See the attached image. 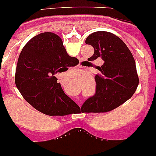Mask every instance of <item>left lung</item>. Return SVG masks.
I'll use <instances>...</instances> for the list:
<instances>
[{
  "mask_svg": "<svg viewBox=\"0 0 156 156\" xmlns=\"http://www.w3.org/2000/svg\"><path fill=\"white\" fill-rule=\"evenodd\" d=\"M86 44L94 49L90 61L101 58L104 64L95 75L96 92L83 104L86 112H107L118 107L135 93L139 84L136 62L124 42L106 31L91 33Z\"/></svg>",
  "mask_w": 156,
  "mask_h": 156,
  "instance_id": "obj_1",
  "label": "left lung"
}]
</instances>
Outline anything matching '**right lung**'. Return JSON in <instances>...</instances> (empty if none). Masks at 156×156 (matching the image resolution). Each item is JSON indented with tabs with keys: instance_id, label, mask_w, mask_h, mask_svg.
<instances>
[{
	"instance_id": "add662e5",
	"label": "right lung",
	"mask_w": 156,
	"mask_h": 156,
	"mask_svg": "<svg viewBox=\"0 0 156 156\" xmlns=\"http://www.w3.org/2000/svg\"><path fill=\"white\" fill-rule=\"evenodd\" d=\"M75 57L69 55L58 35L50 32L33 37L20 54L15 84L24 99L49 116H65L78 106L65 94L55 75L67 71Z\"/></svg>"
}]
</instances>
